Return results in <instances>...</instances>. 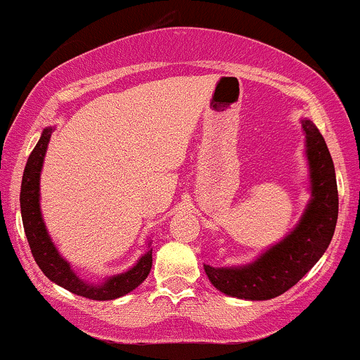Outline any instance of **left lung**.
Returning <instances> with one entry per match:
<instances>
[{"mask_svg":"<svg viewBox=\"0 0 360 360\" xmlns=\"http://www.w3.org/2000/svg\"><path fill=\"white\" fill-rule=\"evenodd\" d=\"M311 166L312 199L295 230L243 268L204 266L219 292L249 300H268L299 283L333 238L338 219V188L335 166L323 135L309 120L302 122Z\"/></svg>","mask_w":360,"mask_h":360,"instance_id":"left-lung-1","label":"left lung"}]
</instances>
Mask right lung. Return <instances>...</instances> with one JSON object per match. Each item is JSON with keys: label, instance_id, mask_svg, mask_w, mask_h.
I'll use <instances>...</instances> for the list:
<instances>
[{"label": "right lung", "instance_id": "add662e5", "mask_svg": "<svg viewBox=\"0 0 360 360\" xmlns=\"http://www.w3.org/2000/svg\"><path fill=\"white\" fill-rule=\"evenodd\" d=\"M51 134L53 129H44L39 142L27 160L24 176H22L20 210L30 252H32L41 271L56 285L67 288L68 292L92 300L118 299V297L132 292L148 278L150 266H153V250H149L148 254L139 259V262L130 271L110 278L103 285H89L72 271L70 264L58 254L55 245H53L44 223H42L39 210V175Z\"/></svg>", "mask_w": 360, "mask_h": 360}]
</instances>
